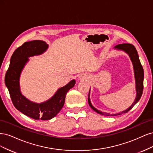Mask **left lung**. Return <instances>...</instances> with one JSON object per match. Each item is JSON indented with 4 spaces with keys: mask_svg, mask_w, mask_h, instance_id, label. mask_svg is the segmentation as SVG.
<instances>
[{
    "mask_svg": "<svg viewBox=\"0 0 153 153\" xmlns=\"http://www.w3.org/2000/svg\"><path fill=\"white\" fill-rule=\"evenodd\" d=\"M115 50H121L126 53L129 58H130L131 62L133 64V70H134V75H135V88H136V97L135 99L134 100L133 103L132 105L128 107L127 109L121 112V113H117L115 114H110L108 113L103 112L100 110H98L96 109L94 106L92 105L90 100V91L91 88L89 92V96H88V103H89V106L91 108L94 110L96 112L98 113L101 115H106V116H110V115H121L124 113L128 112L129 110H130L136 103H138V101L140 100L142 92H143V77H144V74H143V69L142 68V64L140 63V61L139 60V57L137 53V51L135 47L133 45L129 44V43H124V44H120L118 45H116L114 48Z\"/></svg>",
    "mask_w": 153,
    "mask_h": 153,
    "instance_id": "1",
    "label": "left lung"
}]
</instances>
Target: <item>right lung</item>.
Returning <instances> with one entry per match:
<instances>
[{
  "label": "right lung",
  "instance_id": "right-lung-1",
  "mask_svg": "<svg viewBox=\"0 0 153 153\" xmlns=\"http://www.w3.org/2000/svg\"><path fill=\"white\" fill-rule=\"evenodd\" d=\"M48 48V45L41 40L24 43L12 55L5 76V84L15 108L30 118L43 121L56 116L63 107L67 92L76 82L75 80H71L65 86L59 88L52 98L41 103L31 101L22 94L20 78L23 69L29 61V57L43 54Z\"/></svg>",
  "mask_w": 153,
  "mask_h": 153
}]
</instances>
